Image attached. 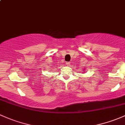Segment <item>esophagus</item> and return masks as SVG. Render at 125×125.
I'll return each mask as SVG.
<instances>
[{
  "label": "esophagus",
  "instance_id": "34e87169",
  "mask_svg": "<svg viewBox=\"0 0 125 125\" xmlns=\"http://www.w3.org/2000/svg\"><path fill=\"white\" fill-rule=\"evenodd\" d=\"M65 64H66L67 65H70V62H67H67H65Z\"/></svg>",
  "mask_w": 125,
  "mask_h": 125
}]
</instances>
